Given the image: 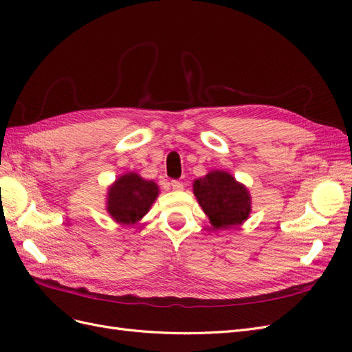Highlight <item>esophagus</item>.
<instances>
[{
	"label": "esophagus",
	"instance_id": "34e87169",
	"mask_svg": "<svg viewBox=\"0 0 352 352\" xmlns=\"http://www.w3.org/2000/svg\"><path fill=\"white\" fill-rule=\"evenodd\" d=\"M170 186H172L173 190H182L184 189V184L179 182V180H172V182H170Z\"/></svg>",
	"mask_w": 352,
	"mask_h": 352
}]
</instances>
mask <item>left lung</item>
<instances>
[{"mask_svg":"<svg viewBox=\"0 0 352 352\" xmlns=\"http://www.w3.org/2000/svg\"><path fill=\"white\" fill-rule=\"evenodd\" d=\"M194 195L214 229L241 226L251 214V194L225 170H211L194 180Z\"/></svg>","mask_w":352,"mask_h":352,"instance_id":"8db88e82","label":"left lung"}]
</instances>
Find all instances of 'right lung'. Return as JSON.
Returning a JSON list of instances; mask_svg holds the SVG:
<instances>
[{"label":"right lung","instance_id":"obj_1","mask_svg":"<svg viewBox=\"0 0 352 352\" xmlns=\"http://www.w3.org/2000/svg\"><path fill=\"white\" fill-rule=\"evenodd\" d=\"M158 194L160 189L154 180H146L135 172H127L109 186L105 210L116 223L132 226L150 211Z\"/></svg>","mask_w":352,"mask_h":352}]
</instances>
